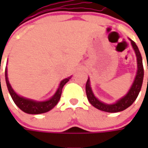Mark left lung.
<instances>
[{
  "mask_svg": "<svg viewBox=\"0 0 148 148\" xmlns=\"http://www.w3.org/2000/svg\"><path fill=\"white\" fill-rule=\"evenodd\" d=\"M132 47L134 49L136 57H137V64H138V70L136 73V77L134 79L133 85L128 91V93L123 96L122 98L118 99L115 103L114 104H106L105 102L100 101L95 96L94 93L92 91V89L90 86V78H88L86 85V92L87 95V99L89 102L94 106L95 108L98 109L99 110L105 111V112H109V113H117L120 111L124 110L127 108H128L130 105L134 103L136 100L138 95L139 94L142 85H143V76H144V70H143V58L139 52V49L136 43H134L133 40L129 38ZM148 69V66H147Z\"/></svg>",
  "mask_w": 148,
  "mask_h": 148,
  "instance_id": "left-lung-1",
  "label": "left lung"
}]
</instances>
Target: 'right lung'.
<instances>
[{
  "instance_id": "obj_1",
  "label": "right lung",
  "mask_w": 148,
  "mask_h": 148,
  "mask_svg": "<svg viewBox=\"0 0 148 148\" xmlns=\"http://www.w3.org/2000/svg\"><path fill=\"white\" fill-rule=\"evenodd\" d=\"M5 82H6V86L8 88L9 93L10 95L14 104L17 105L21 110L24 111L25 113L29 114H43V113H46L48 111L51 110L53 108H54V106L58 103L60 98H61L62 90L64 85L71 79V77H69L63 79L62 81H61L57 91L55 92V94L50 99H48V100H44V101H37L34 99H28L25 97L20 96L14 91L13 88L11 87L10 82H9L7 68H5Z\"/></svg>"
}]
</instances>
